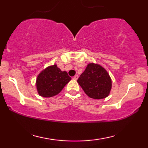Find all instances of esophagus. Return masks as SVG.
<instances>
[{
	"instance_id": "esophagus-1",
	"label": "esophagus",
	"mask_w": 148,
	"mask_h": 148,
	"mask_svg": "<svg viewBox=\"0 0 148 148\" xmlns=\"http://www.w3.org/2000/svg\"><path fill=\"white\" fill-rule=\"evenodd\" d=\"M73 79L75 80H77L78 79V76H77V75H75V76L73 77Z\"/></svg>"
}]
</instances>
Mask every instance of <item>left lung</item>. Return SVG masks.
Returning a JSON list of instances; mask_svg holds the SVG:
<instances>
[{"label":"left lung","mask_w":148,"mask_h":148,"mask_svg":"<svg viewBox=\"0 0 148 148\" xmlns=\"http://www.w3.org/2000/svg\"><path fill=\"white\" fill-rule=\"evenodd\" d=\"M87 96L93 99H102L108 96L112 87L108 72L99 64L91 62L77 79Z\"/></svg>","instance_id":"left-lung-1"}]
</instances>
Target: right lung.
<instances>
[{"label":"right lung","instance_id":"obj_1","mask_svg":"<svg viewBox=\"0 0 148 148\" xmlns=\"http://www.w3.org/2000/svg\"><path fill=\"white\" fill-rule=\"evenodd\" d=\"M71 80L66 71H61L56 64L48 66L36 77V90L40 96L49 98L61 92Z\"/></svg>","mask_w":148,"mask_h":148}]
</instances>
